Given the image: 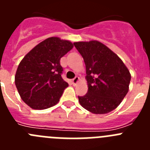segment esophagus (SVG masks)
<instances>
[{
	"mask_svg": "<svg viewBox=\"0 0 150 150\" xmlns=\"http://www.w3.org/2000/svg\"><path fill=\"white\" fill-rule=\"evenodd\" d=\"M79 76H75V77H74L72 80L73 84H74V86H76V85L78 83V82H79Z\"/></svg>",
	"mask_w": 150,
	"mask_h": 150,
	"instance_id": "34e87169",
	"label": "esophagus"
}]
</instances>
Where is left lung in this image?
<instances>
[{
	"label": "left lung",
	"instance_id": "1",
	"mask_svg": "<svg viewBox=\"0 0 150 150\" xmlns=\"http://www.w3.org/2000/svg\"><path fill=\"white\" fill-rule=\"evenodd\" d=\"M83 58L88 92L78 96L79 104L95 114L115 110L127 95L131 74L116 53L99 41L74 43Z\"/></svg>",
	"mask_w": 150,
	"mask_h": 150
}]
</instances>
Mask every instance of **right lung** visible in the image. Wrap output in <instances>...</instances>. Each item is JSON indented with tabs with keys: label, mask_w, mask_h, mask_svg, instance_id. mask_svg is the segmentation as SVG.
I'll return each mask as SVG.
<instances>
[{
	"label": "right lung",
	"mask_w": 150,
	"mask_h": 150,
	"mask_svg": "<svg viewBox=\"0 0 150 150\" xmlns=\"http://www.w3.org/2000/svg\"><path fill=\"white\" fill-rule=\"evenodd\" d=\"M74 47L59 38L42 41L21 61L15 76L18 94L34 110L50 108L59 101L68 83L62 79L61 58Z\"/></svg>",
	"instance_id": "right-lung-1"
}]
</instances>
